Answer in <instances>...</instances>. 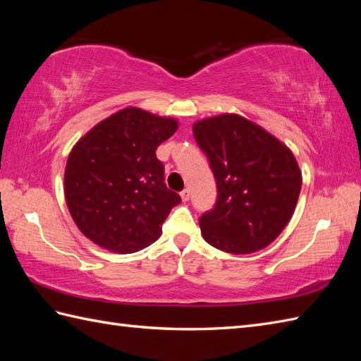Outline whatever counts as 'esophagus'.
I'll use <instances>...</instances> for the list:
<instances>
[{
    "label": "esophagus",
    "instance_id": "34e87169",
    "mask_svg": "<svg viewBox=\"0 0 361 361\" xmlns=\"http://www.w3.org/2000/svg\"><path fill=\"white\" fill-rule=\"evenodd\" d=\"M180 195H181V200H183V202H189V198H190L189 189H185V190H183V192H181Z\"/></svg>",
    "mask_w": 361,
    "mask_h": 361
}]
</instances>
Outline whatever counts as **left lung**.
Returning <instances> with one entry per match:
<instances>
[{
  "mask_svg": "<svg viewBox=\"0 0 361 361\" xmlns=\"http://www.w3.org/2000/svg\"><path fill=\"white\" fill-rule=\"evenodd\" d=\"M217 183L214 208L200 217L203 239L231 255L265 248L293 216L302 176L293 153L239 114L194 124Z\"/></svg>",
  "mask_w": 361,
  "mask_h": 361,
  "instance_id": "1",
  "label": "left lung"
}]
</instances>
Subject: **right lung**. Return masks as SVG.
I'll return each mask as SVG.
<instances>
[{"instance_id":"right-lung-1","label":"right lung","mask_w":361,"mask_h":361,"mask_svg":"<svg viewBox=\"0 0 361 361\" xmlns=\"http://www.w3.org/2000/svg\"><path fill=\"white\" fill-rule=\"evenodd\" d=\"M178 128L135 106L99 122L74 145L65 198L74 224L99 247L135 252L155 242L180 195L164 183L157 149Z\"/></svg>"}]
</instances>
